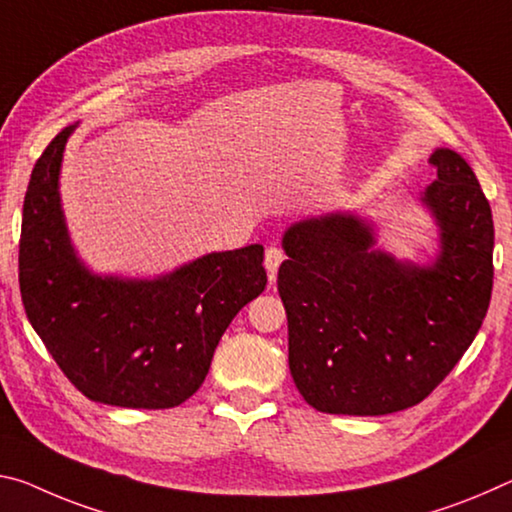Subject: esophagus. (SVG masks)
Segmentation results:
<instances>
[{"instance_id":"1","label":"esophagus","mask_w":512,"mask_h":512,"mask_svg":"<svg viewBox=\"0 0 512 512\" xmlns=\"http://www.w3.org/2000/svg\"><path fill=\"white\" fill-rule=\"evenodd\" d=\"M282 262H285V253H282L280 246H275V243H273V246L266 248L264 266H266V271H269V278H271V280L275 278V273H278Z\"/></svg>"}]
</instances>
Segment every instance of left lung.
Masks as SVG:
<instances>
[{
	"mask_svg": "<svg viewBox=\"0 0 512 512\" xmlns=\"http://www.w3.org/2000/svg\"><path fill=\"white\" fill-rule=\"evenodd\" d=\"M431 161L437 180L417 198L437 227L431 262L376 248V223L355 212L303 218L282 234L289 371L319 412L378 417L412 408L481 328L494 275L490 202L458 152L437 148Z\"/></svg>",
	"mask_w": 512,
	"mask_h": 512,
	"instance_id": "8db88e82",
	"label": "left lung"
}]
</instances>
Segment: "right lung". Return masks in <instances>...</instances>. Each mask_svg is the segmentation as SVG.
<instances>
[{
	"label": "right lung",
	"instance_id": "1",
	"mask_svg": "<svg viewBox=\"0 0 512 512\" xmlns=\"http://www.w3.org/2000/svg\"><path fill=\"white\" fill-rule=\"evenodd\" d=\"M75 127H63L31 170L20 234L24 312L91 401L175 408L205 383L237 312L264 291V246L202 255L157 278L93 273L72 246L59 191Z\"/></svg>",
	"mask_w": 512,
	"mask_h": 512
}]
</instances>
